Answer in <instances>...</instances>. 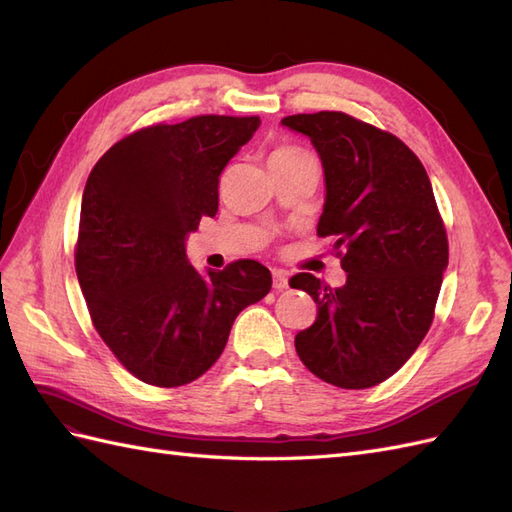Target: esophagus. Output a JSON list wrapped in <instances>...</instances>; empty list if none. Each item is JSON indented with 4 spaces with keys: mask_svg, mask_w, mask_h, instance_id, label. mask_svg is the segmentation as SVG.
<instances>
[{
    "mask_svg": "<svg viewBox=\"0 0 512 512\" xmlns=\"http://www.w3.org/2000/svg\"><path fill=\"white\" fill-rule=\"evenodd\" d=\"M273 288H275V290L288 288V275H286L284 271H280V269L273 271Z\"/></svg>",
    "mask_w": 512,
    "mask_h": 512,
    "instance_id": "34e87169",
    "label": "esophagus"
}]
</instances>
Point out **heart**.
Here are the masks:
<instances>
[{"label":"heart","mask_w":512,"mask_h":512,"mask_svg":"<svg viewBox=\"0 0 512 512\" xmlns=\"http://www.w3.org/2000/svg\"><path fill=\"white\" fill-rule=\"evenodd\" d=\"M303 156H307V153L303 149H299V147L280 145V147H275L271 151L269 162H286V160H297V158H303Z\"/></svg>","instance_id":"1"}]
</instances>
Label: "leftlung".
Listing matches in <instances>:
<instances>
[{
  "mask_svg": "<svg viewBox=\"0 0 512 512\" xmlns=\"http://www.w3.org/2000/svg\"><path fill=\"white\" fill-rule=\"evenodd\" d=\"M324 168L327 200L318 237H331L348 273L342 288L297 273L290 288L318 305L297 333L299 359L339 389L391 378L423 342L448 265V239L427 170L391 132L339 111L290 115Z\"/></svg>",
  "mask_w": 512,
  "mask_h": 512,
  "instance_id": "left-lung-1",
  "label": "left lung"
}]
</instances>
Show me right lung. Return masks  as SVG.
Masks as SVG:
<instances>
[{
  "instance_id": "right-lung-1",
  "label": "right lung",
  "mask_w": 512,
  "mask_h": 512,
  "mask_svg": "<svg viewBox=\"0 0 512 512\" xmlns=\"http://www.w3.org/2000/svg\"><path fill=\"white\" fill-rule=\"evenodd\" d=\"M260 117L198 115L123 136L89 173L76 277L91 322L132 376L183 386L220 359L232 322L271 290L256 260L198 273L185 237L220 205V175Z\"/></svg>"
}]
</instances>
